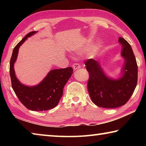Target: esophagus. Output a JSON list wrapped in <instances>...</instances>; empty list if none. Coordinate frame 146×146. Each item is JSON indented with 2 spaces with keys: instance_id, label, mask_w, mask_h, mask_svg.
I'll return each instance as SVG.
<instances>
[{
  "instance_id": "1",
  "label": "esophagus",
  "mask_w": 146,
  "mask_h": 146,
  "mask_svg": "<svg viewBox=\"0 0 146 146\" xmlns=\"http://www.w3.org/2000/svg\"><path fill=\"white\" fill-rule=\"evenodd\" d=\"M72 67H73L74 70H77V69L80 68V64H79L75 63V64H73Z\"/></svg>"
}]
</instances>
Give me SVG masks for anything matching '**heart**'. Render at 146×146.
I'll list each match as a JSON object with an SVG mask.
<instances>
[{"label":"heart","instance_id":"b5f03b06","mask_svg":"<svg viewBox=\"0 0 146 146\" xmlns=\"http://www.w3.org/2000/svg\"><path fill=\"white\" fill-rule=\"evenodd\" d=\"M97 47H94L93 48H92L90 51V53L91 54V55H95V54L97 53Z\"/></svg>","mask_w":146,"mask_h":146}]
</instances>
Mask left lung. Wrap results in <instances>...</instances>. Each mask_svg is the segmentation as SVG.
I'll return each instance as SVG.
<instances>
[{"mask_svg":"<svg viewBox=\"0 0 146 146\" xmlns=\"http://www.w3.org/2000/svg\"><path fill=\"white\" fill-rule=\"evenodd\" d=\"M118 42L122 45L121 55L124 58L120 78L108 77L100 64L94 59L85 62L90 75L88 92L91 100L98 107L115 108L125 104L137 84L138 66L131 46L123 38L120 37Z\"/></svg>","mask_w":146,"mask_h":146,"instance_id":"8db88e82","label":"left lung"}]
</instances>
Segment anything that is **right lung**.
<instances>
[{
    "label": "right lung",
    "instance_id": "right-lung-1",
    "mask_svg": "<svg viewBox=\"0 0 146 146\" xmlns=\"http://www.w3.org/2000/svg\"><path fill=\"white\" fill-rule=\"evenodd\" d=\"M31 31L15 47L9 64V74L12 88L17 97L26 108L32 111H41L54 108L59 102L63 94L64 86L73 74L71 67L55 69L49 71L40 83L35 86H28L21 84L17 79L14 70L20 46L28 37L36 33Z\"/></svg>",
    "mask_w": 146,
    "mask_h": 146
}]
</instances>
